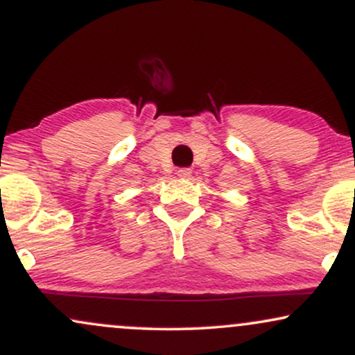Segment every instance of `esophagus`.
I'll return each mask as SVG.
<instances>
[{
    "label": "esophagus",
    "instance_id": "obj_1",
    "mask_svg": "<svg viewBox=\"0 0 355 355\" xmlns=\"http://www.w3.org/2000/svg\"><path fill=\"white\" fill-rule=\"evenodd\" d=\"M177 175L180 178H183V180H187V178L191 177V170L190 168H178L177 170Z\"/></svg>",
    "mask_w": 355,
    "mask_h": 355
}]
</instances>
